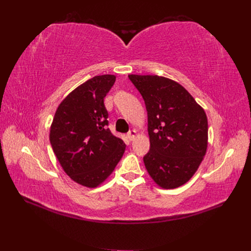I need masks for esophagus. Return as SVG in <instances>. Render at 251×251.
I'll return each instance as SVG.
<instances>
[{
  "label": "esophagus",
  "mask_w": 251,
  "mask_h": 251,
  "mask_svg": "<svg viewBox=\"0 0 251 251\" xmlns=\"http://www.w3.org/2000/svg\"><path fill=\"white\" fill-rule=\"evenodd\" d=\"M136 136H137V132L135 130H132L127 133V137L130 138V140H134L136 138Z\"/></svg>",
  "instance_id": "34e87169"
}]
</instances>
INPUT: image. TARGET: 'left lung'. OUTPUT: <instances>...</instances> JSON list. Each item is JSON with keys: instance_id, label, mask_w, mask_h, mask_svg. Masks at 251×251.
Segmentation results:
<instances>
[{"instance_id": "obj_1", "label": "left lung", "mask_w": 251, "mask_h": 251, "mask_svg": "<svg viewBox=\"0 0 251 251\" xmlns=\"http://www.w3.org/2000/svg\"><path fill=\"white\" fill-rule=\"evenodd\" d=\"M128 78L148 111L151 148L143 162L149 175L164 189L185 184L206 154L208 125L204 109L173 79L137 74Z\"/></svg>"}]
</instances>
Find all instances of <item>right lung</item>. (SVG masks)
<instances>
[{"mask_svg":"<svg viewBox=\"0 0 251 251\" xmlns=\"http://www.w3.org/2000/svg\"><path fill=\"white\" fill-rule=\"evenodd\" d=\"M115 75L94 76L68 94L50 126V143L65 173L89 188L109 178L126 151V143L108 126L103 100Z\"/></svg>","mask_w":251,"mask_h":251,"instance_id":"1","label":"right lung"}]
</instances>
